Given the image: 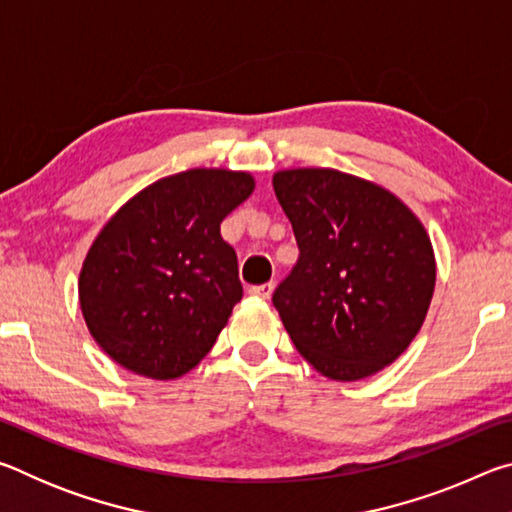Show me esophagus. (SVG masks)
<instances>
[{
  "instance_id": "esophagus-1",
  "label": "esophagus",
  "mask_w": 512,
  "mask_h": 512,
  "mask_svg": "<svg viewBox=\"0 0 512 512\" xmlns=\"http://www.w3.org/2000/svg\"><path fill=\"white\" fill-rule=\"evenodd\" d=\"M273 289H275V284L273 282H266V284H255V287H250L248 293H250V296H255V298L268 300V298H271Z\"/></svg>"
}]
</instances>
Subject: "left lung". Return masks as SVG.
<instances>
[{
	"instance_id": "left-lung-1",
	"label": "left lung",
	"mask_w": 512,
	"mask_h": 512,
	"mask_svg": "<svg viewBox=\"0 0 512 512\" xmlns=\"http://www.w3.org/2000/svg\"><path fill=\"white\" fill-rule=\"evenodd\" d=\"M273 189L300 257L273 305L320 375L357 381L409 348L436 287L427 230L400 198L336 169H287Z\"/></svg>"
}]
</instances>
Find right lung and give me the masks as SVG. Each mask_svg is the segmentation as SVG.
<instances>
[{
	"label": "right lung",
	"instance_id": "right-lung-1",
	"mask_svg": "<svg viewBox=\"0 0 512 512\" xmlns=\"http://www.w3.org/2000/svg\"><path fill=\"white\" fill-rule=\"evenodd\" d=\"M246 171L189 169L142 189L103 225L79 277L94 341L119 366L178 379L244 296L221 221L253 194Z\"/></svg>",
	"mask_w": 512,
	"mask_h": 512
}]
</instances>
